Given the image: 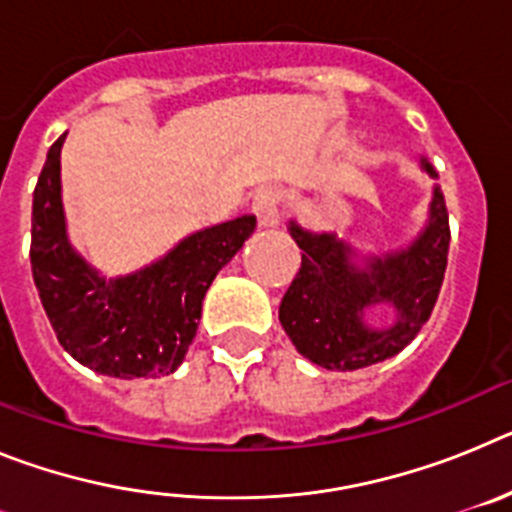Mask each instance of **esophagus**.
I'll return each instance as SVG.
<instances>
[{"label":"esophagus","instance_id":"esophagus-1","mask_svg":"<svg viewBox=\"0 0 512 512\" xmlns=\"http://www.w3.org/2000/svg\"><path fill=\"white\" fill-rule=\"evenodd\" d=\"M279 202H282V194L277 187H261L259 192L253 194L251 210L253 215L259 217L261 228H274L282 220V212H279Z\"/></svg>","mask_w":512,"mask_h":512}]
</instances>
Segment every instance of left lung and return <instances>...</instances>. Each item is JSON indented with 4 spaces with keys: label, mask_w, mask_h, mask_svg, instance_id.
Masks as SVG:
<instances>
[{
    "label": "left lung",
    "mask_w": 512,
    "mask_h": 512,
    "mask_svg": "<svg viewBox=\"0 0 512 512\" xmlns=\"http://www.w3.org/2000/svg\"><path fill=\"white\" fill-rule=\"evenodd\" d=\"M420 166L436 179L433 166ZM289 233L302 248V266L279 305V323L305 359L323 369L354 372L400 354L438 300L449 256V212L433 187L428 223L410 246L387 256L354 261V248L336 233H310L292 220ZM379 301L396 307V323L372 329L363 310Z\"/></svg>",
    "instance_id": "obj_1"
}]
</instances>
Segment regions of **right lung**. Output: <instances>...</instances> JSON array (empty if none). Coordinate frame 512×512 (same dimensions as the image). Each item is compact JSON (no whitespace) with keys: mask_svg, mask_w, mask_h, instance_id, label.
Wrapping results in <instances>:
<instances>
[{"mask_svg":"<svg viewBox=\"0 0 512 512\" xmlns=\"http://www.w3.org/2000/svg\"><path fill=\"white\" fill-rule=\"evenodd\" d=\"M45 158L33 192L30 264L56 338L79 364L117 379L171 374L197 336L202 300L217 271L256 228L243 215L187 235L164 259L128 277L104 279L66 235L61 202V146Z\"/></svg>","mask_w":512,"mask_h":512,"instance_id":"add662e5","label":"right lung"}]
</instances>
